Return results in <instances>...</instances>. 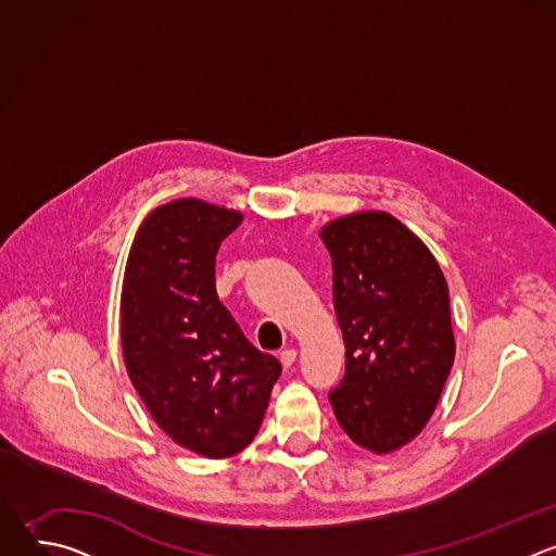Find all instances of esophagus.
Wrapping results in <instances>:
<instances>
[{
    "label": "esophagus",
    "mask_w": 556,
    "mask_h": 556,
    "mask_svg": "<svg viewBox=\"0 0 556 556\" xmlns=\"http://www.w3.org/2000/svg\"><path fill=\"white\" fill-rule=\"evenodd\" d=\"M279 361H281V365L288 369V367L296 361V350H283V352L279 354Z\"/></svg>",
    "instance_id": "esophagus-1"
}]
</instances>
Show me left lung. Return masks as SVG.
<instances>
[{"mask_svg": "<svg viewBox=\"0 0 556 556\" xmlns=\"http://www.w3.org/2000/svg\"><path fill=\"white\" fill-rule=\"evenodd\" d=\"M321 240L345 343L330 403L358 446L391 453L425 429L453 367L446 279L420 237L384 211L339 217Z\"/></svg>", "mask_w": 556, "mask_h": 556, "instance_id": "left-lung-1", "label": "left lung"}]
</instances>
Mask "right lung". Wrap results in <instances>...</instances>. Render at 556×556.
<instances>
[{"mask_svg": "<svg viewBox=\"0 0 556 556\" xmlns=\"http://www.w3.org/2000/svg\"><path fill=\"white\" fill-rule=\"evenodd\" d=\"M242 213L182 198L140 224L125 266L121 343L147 412L174 442L230 457L260 431L281 363L260 352L215 290V255Z\"/></svg>", "mask_w": 556, "mask_h": 556, "instance_id": "add662e5", "label": "right lung"}]
</instances>
